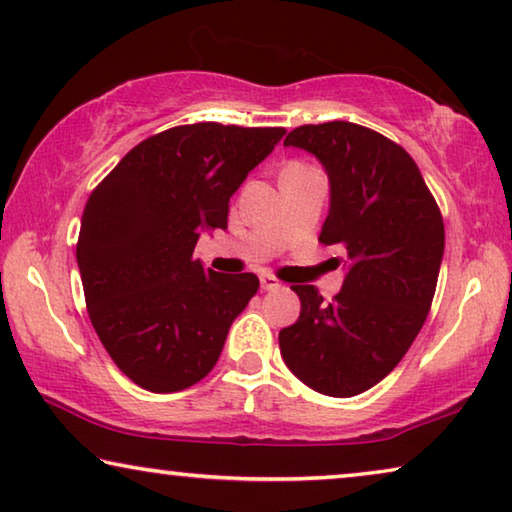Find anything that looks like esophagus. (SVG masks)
<instances>
[{"label": "esophagus", "instance_id": "34e87169", "mask_svg": "<svg viewBox=\"0 0 512 512\" xmlns=\"http://www.w3.org/2000/svg\"><path fill=\"white\" fill-rule=\"evenodd\" d=\"M281 283L272 277V274H263L261 277V288L263 290H274V288H279Z\"/></svg>", "mask_w": 512, "mask_h": 512}]
</instances>
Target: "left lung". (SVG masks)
Returning <instances> with one entry per match:
<instances>
[{
	"mask_svg": "<svg viewBox=\"0 0 512 512\" xmlns=\"http://www.w3.org/2000/svg\"><path fill=\"white\" fill-rule=\"evenodd\" d=\"M318 157L329 178L322 245L345 279L332 302L293 286L302 311L279 332L286 366L313 391L350 398L375 387L410 350L435 297L444 222L403 146L348 121L295 128L283 141Z\"/></svg>",
	"mask_w": 512,
	"mask_h": 512,
	"instance_id": "left-lung-1",
	"label": "left lung"
}]
</instances>
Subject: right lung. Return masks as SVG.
<instances>
[{"label":"right lung","instance_id":"1","mask_svg":"<svg viewBox=\"0 0 512 512\" xmlns=\"http://www.w3.org/2000/svg\"><path fill=\"white\" fill-rule=\"evenodd\" d=\"M283 128L192 123L137 144L91 192L77 240L86 309L114 364L153 393L203 380L258 277L194 261L203 231L226 229L229 201Z\"/></svg>","mask_w":512,"mask_h":512}]
</instances>
